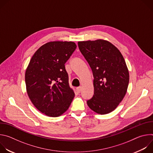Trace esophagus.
I'll list each match as a JSON object with an SVG mask.
<instances>
[{
	"mask_svg": "<svg viewBox=\"0 0 153 153\" xmlns=\"http://www.w3.org/2000/svg\"><path fill=\"white\" fill-rule=\"evenodd\" d=\"M81 90H82V87H78V88H76V91H77V92L78 93H80V91H81Z\"/></svg>",
	"mask_w": 153,
	"mask_h": 153,
	"instance_id": "esophagus-1",
	"label": "esophagus"
}]
</instances>
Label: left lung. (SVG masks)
<instances>
[{
	"label": "left lung",
	"instance_id": "obj_1",
	"mask_svg": "<svg viewBox=\"0 0 153 153\" xmlns=\"http://www.w3.org/2000/svg\"><path fill=\"white\" fill-rule=\"evenodd\" d=\"M78 46L94 76V95L87 104L97 114L110 113L127 91L129 75L125 59L119 49L106 40L80 41Z\"/></svg>",
	"mask_w": 153,
	"mask_h": 153
}]
</instances>
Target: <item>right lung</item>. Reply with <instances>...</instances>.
<instances>
[{
	"mask_svg": "<svg viewBox=\"0 0 153 153\" xmlns=\"http://www.w3.org/2000/svg\"><path fill=\"white\" fill-rule=\"evenodd\" d=\"M76 47L71 41L47 42L35 52L27 68L28 97L37 110L47 116L63 114L74 97L65 63Z\"/></svg>",
	"mask_w": 153,
	"mask_h": 153,
	"instance_id": "right-lung-1",
	"label": "right lung"
}]
</instances>
